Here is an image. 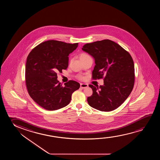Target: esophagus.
I'll return each instance as SVG.
<instances>
[{"label": "esophagus", "instance_id": "34e87169", "mask_svg": "<svg viewBox=\"0 0 160 160\" xmlns=\"http://www.w3.org/2000/svg\"><path fill=\"white\" fill-rule=\"evenodd\" d=\"M88 85L86 83H80V88H88Z\"/></svg>", "mask_w": 160, "mask_h": 160}]
</instances>
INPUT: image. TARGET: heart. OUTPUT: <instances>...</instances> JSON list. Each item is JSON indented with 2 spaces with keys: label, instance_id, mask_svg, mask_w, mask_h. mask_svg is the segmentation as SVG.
<instances>
[{
  "label": "heart",
  "instance_id": "b5f03b06",
  "mask_svg": "<svg viewBox=\"0 0 160 160\" xmlns=\"http://www.w3.org/2000/svg\"><path fill=\"white\" fill-rule=\"evenodd\" d=\"M89 56L88 55H87V54H86V53H81L80 55V59H83V58H86V57H88ZM83 78L82 77H79V79H82Z\"/></svg>",
  "mask_w": 160,
  "mask_h": 160
}]
</instances>
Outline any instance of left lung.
Returning <instances> with one entry per match:
<instances>
[{
  "label": "left lung",
  "instance_id": "left-lung-1",
  "mask_svg": "<svg viewBox=\"0 0 160 160\" xmlns=\"http://www.w3.org/2000/svg\"><path fill=\"white\" fill-rule=\"evenodd\" d=\"M82 50L92 56L96 65L92 79H103L104 85H89L93 93L88 98L91 107L102 112L117 109L129 96L134 83V65L131 56L109 39L86 44Z\"/></svg>",
  "mask_w": 160,
  "mask_h": 160
}]
</instances>
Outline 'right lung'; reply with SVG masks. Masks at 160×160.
<instances>
[{
    "instance_id": "1",
    "label": "right lung",
    "mask_w": 160,
    "mask_h": 160,
    "mask_svg": "<svg viewBox=\"0 0 160 160\" xmlns=\"http://www.w3.org/2000/svg\"><path fill=\"white\" fill-rule=\"evenodd\" d=\"M78 46L57 40L42 42L33 48L27 58L25 78L29 94L38 105L48 110L64 107L80 84L73 80L64 83L57 80V72L68 66V56Z\"/></svg>"
}]
</instances>
